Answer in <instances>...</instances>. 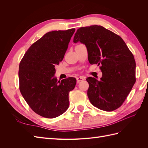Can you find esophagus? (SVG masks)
Instances as JSON below:
<instances>
[{"instance_id": "1", "label": "esophagus", "mask_w": 148, "mask_h": 148, "mask_svg": "<svg viewBox=\"0 0 148 148\" xmlns=\"http://www.w3.org/2000/svg\"><path fill=\"white\" fill-rule=\"evenodd\" d=\"M83 80H84V78H83V77H78V78H77V83H79L80 82L83 81Z\"/></svg>"}]
</instances>
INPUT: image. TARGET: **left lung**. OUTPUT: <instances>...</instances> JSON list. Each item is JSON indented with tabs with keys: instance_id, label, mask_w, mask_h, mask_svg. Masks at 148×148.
<instances>
[{
	"instance_id": "obj_1",
	"label": "left lung",
	"mask_w": 148,
	"mask_h": 148,
	"mask_svg": "<svg viewBox=\"0 0 148 148\" xmlns=\"http://www.w3.org/2000/svg\"><path fill=\"white\" fill-rule=\"evenodd\" d=\"M85 44L91 64L102 73L100 81L88 77L87 95L98 109L113 111L122 105L136 82V63L132 52L119 35L101 26L78 29L73 38Z\"/></svg>"
}]
</instances>
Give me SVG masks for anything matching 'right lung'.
I'll use <instances>...</instances> for the list:
<instances>
[{"label": "right lung", "mask_w": 148, "mask_h": 148, "mask_svg": "<svg viewBox=\"0 0 148 148\" xmlns=\"http://www.w3.org/2000/svg\"><path fill=\"white\" fill-rule=\"evenodd\" d=\"M75 31L47 33L30 46L20 63V91L31 109L43 117H57L69 108V92L77 80L57 81L55 66L63 60Z\"/></svg>", "instance_id": "obj_1"}]
</instances>
